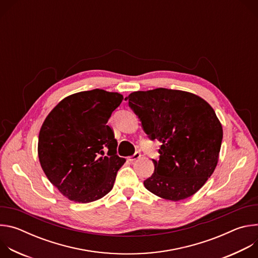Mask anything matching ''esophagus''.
Returning a JSON list of instances; mask_svg holds the SVG:
<instances>
[{"mask_svg": "<svg viewBox=\"0 0 258 258\" xmlns=\"http://www.w3.org/2000/svg\"><path fill=\"white\" fill-rule=\"evenodd\" d=\"M140 157H141V153H140V152H136L133 156H130V157H128V160L133 162V161H135V160L139 159Z\"/></svg>", "mask_w": 258, "mask_h": 258, "instance_id": "34e87169", "label": "esophagus"}]
</instances>
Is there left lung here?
<instances>
[{
	"mask_svg": "<svg viewBox=\"0 0 258 258\" xmlns=\"http://www.w3.org/2000/svg\"><path fill=\"white\" fill-rule=\"evenodd\" d=\"M125 100L145 133L162 144L145 188L171 201L194 195L213 173L222 146L223 126L212 107L197 95L164 88Z\"/></svg>",
	"mask_w": 258,
	"mask_h": 258,
	"instance_id": "8db88e82",
	"label": "left lung"
}]
</instances>
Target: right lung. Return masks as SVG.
Listing matches in <instances>:
<instances>
[{
	"mask_svg": "<svg viewBox=\"0 0 258 258\" xmlns=\"http://www.w3.org/2000/svg\"><path fill=\"white\" fill-rule=\"evenodd\" d=\"M122 100L100 89L80 92L64 98L46 117L39 135L40 163L69 200L89 203L112 190L125 159L116 154L117 141L107 122Z\"/></svg>",
	"mask_w": 258,
	"mask_h": 258,
	"instance_id": "1",
	"label": "right lung"
}]
</instances>
